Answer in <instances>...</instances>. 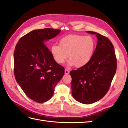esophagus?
I'll return each mask as SVG.
<instances>
[{"label": "esophagus", "mask_w": 128, "mask_h": 128, "mask_svg": "<svg viewBox=\"0 0 128 128\" xmlns=\"http://www.w3.org/2000/svg\"><path fill=\"white\" fill-rule=\"evenodd\" d=\"M69 73V70H68V69H64V74L66 75H67V74H68Z\"/></svg>", "instance_id": "obj_1"}]
</instances>
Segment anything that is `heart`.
Returning <instances> with one entry per match:
<instances>
[{
	"label": "heart",
	"mask_w": 128,
	"mask_h": 128,
	"mask_svg": "<svg viewBox=\"0 0 128 128\" xmlns=\"http://www.w3.org/2000/svg\"><path fill=\"white\" fill-rule=\"evenodd\" d=\"M95 46V41L90 36L69 34L61 38L59 45H53L51 52L58 64H63L68 56V64L80 68L90 61Z\"/></svg>",
	"instance_id": "b5f03b06"
}]
</instances>
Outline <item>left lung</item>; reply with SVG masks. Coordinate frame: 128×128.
I'll use <instances>...</instances> for the list:
<instances>
[{"label":"left lung","instance_id":"left-lung-1","mask_svg":"<svg viewBox=\"0 0 128 128\" xmlns=\"http://www.w3.org/2000/svg\"><path fill=\"white\" fill-rule=\"evenodd\" d=\"M97 44L90 61L84 66L70 72L72 94L76 101L84 104L94 103L106 94L116 70L114 46L107 37L97 32Z\"/></svg>","mask_w":128,"mask_h":128}]
</instances>
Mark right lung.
<instances>
[{
	"mask_svg": "<svg viewBox=\"0 0 128 128\" xmlns=\"http://www.w3.org/2000/svg\"><path fill=\"white\" fill-rule=\"evenodd\" d=\"M60 32L52 28L32 30L21 37L15 48V79L27 96L36 102L51 99L64 74L45 44Z\"/></svg>",
	"mask_w": 128,
	"mask_h": 128,
	"instance_id": "obj_1",
	"label": "right lung"
}]
</instances>
